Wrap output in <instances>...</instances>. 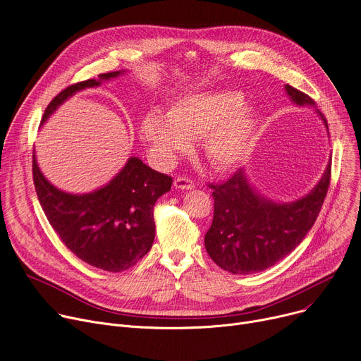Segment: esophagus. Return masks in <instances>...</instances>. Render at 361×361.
<instances>
[{
    "label": "esophagus",
    "instance_id": "34e87169",
    "mask_svg": "<svg viewBox=\"0 0 361 361\" xmlns=\"http://www.w3.org/2000/svg\"><path fill=\"white\" fill-rule=\"evenodd\" d=\"M173 185H175L176 190H182V191H183V190H192V188H194V182H192L191 179L185 178V176H178V178L175 179Z\"/></svg>",
    "mask_w": 361,
    "mask_h": 361
}]
</instances>
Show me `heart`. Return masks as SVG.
Returning <instances> with one entry per match:
<instances>
[{
	"mask_svg": "<svg viewBox=\"0 0 361 361\" xmlns=\"http://www.w3.org/2000/svg\"><path fill=\"white\" fill-rule=\"evenodd\" d=\"M239 92L194 94L171 104L166 118L151 113L141 125L145 142L166 161L190 145L188 140L202 138V152L216 170H228L241 163L254 141L257 116L243 104Z\"/></svg>",
	"mask_w": 361,
	"mask_h": 361,
	"instance_id": "b5f03b06",
	"label": "heart"
}]
</instances>
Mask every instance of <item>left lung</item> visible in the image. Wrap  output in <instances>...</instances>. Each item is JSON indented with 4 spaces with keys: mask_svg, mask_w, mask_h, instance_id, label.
<instances>
[{
    "mask_svg": "<svg viewBox=\"0 0 361 361\" xmlns=\"http://www.w3.org/2000/svg\"><path fill=\"white\" fill-rule=\"evenodd\" d=\"M297 106H312L328 128L313 98L285 85ZM331 183V160L322 179L305 197L293 202H273L257 192L245 171L238 169L213 190L214 214L204 243L212 260L233 274H250L276 264L295 250L314 225Z\"/></svg>",
    "mask_w": 361,
    "mask_h": 361,
    "instance_id": "obj_1",
    "label": "left lung"
}]
</instances>
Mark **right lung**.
I'll return each mask as SVG.
<instances>
[{"label": "right lung", "mask_w": 361, "mask_h": 361, "mask_svg": "<svg viewBox=\"0 0 361 361\" xmlns=\"http://www.w3.org/2000/svg\"><path fill=\"white\" fill-rule=\"evenodd\" d=\"M122 73L123 71L102 73L98 79L67 87L49 102L42 123L68 97ZM32 173L41 207L63 244L85 263L107 271L126 270L151 250L156 236L154 204L170 191L173 182L138 157H130L106 186L88 194H68L42 175L35 149Z\"/></svg>", "instance_id": "1"}]
</instances>
